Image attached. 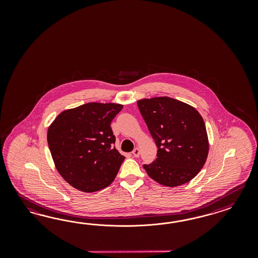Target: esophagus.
<instances>
[{
	"label": "esophagus",
	"mask_w": 258,
	"mask_h": 258,
	"mask_svg": "<svg viewBox=\"0 0 258 258\" xmlns=\"http://www.w3.org/2000/svg\"><path fill=\"white\" fill-rule=\"evenodd\" d=\"M133 155L134 157H139L140 155V149H138V148H135V149L133 150Z\"/></svg>",
	"instance_id": "34e87169"
}]
</instances>
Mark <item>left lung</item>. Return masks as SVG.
<instances>
[{"mask_svg": "<svg viewBox=\"0 0 258 258\" xmlns=\"http://www.w3.org/2000/svg\"><path fill=\"white\" fill-rule=\"evenodd\" d=\"M137 105L158 148L156 160L143 165L149 177L168 187L180 186L195 178L209 151L200 112L167 96L141 99Z\"/></svg>", "mask_w": 258, "mask_h": 258, "instance_id": "left-lung-1", "label": "left lung"}]
</instances>
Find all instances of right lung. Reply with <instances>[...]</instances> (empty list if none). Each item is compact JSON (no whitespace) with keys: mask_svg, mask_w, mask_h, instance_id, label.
Here are the masks:
<instances>
[{"mask_svg":"<svg viewBox=\"0 0 258 258\" xmlns=\"http://www.w3.org/2000/svg\"><path fill=\"white\" fill-rule=\"evenodd\" d=\"M122 109L115 103H87L63 110L48 127L55 168L73 187L91 193L115 179L125 157L113 147L110 123Z\"/></svg>","mask_w":258,"mask_h":258,"instance_id":"right-lung-1","label":"right lung"}]
</instances>
